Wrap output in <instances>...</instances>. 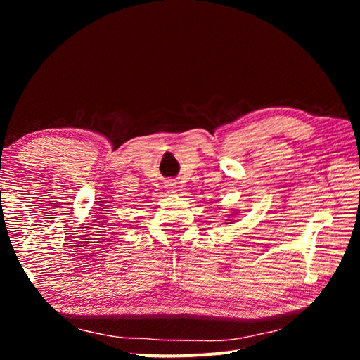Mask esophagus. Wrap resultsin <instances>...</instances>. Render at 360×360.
Listing matches in <instances>:
<instances>
[{
	"label": "esophagus",
	"mask_w": 360,
	"mask_h": 360,
	"mask_svg": "<svg viewBox=\"0 0 360 360\" xmlns=\"http://www.w3.org/2000/svg\"><path fill=\"white\" fill-rule=\"evenodd\" d=\"M167 188H168V192H170V193H174V192H176V182H173V181H168Z\"/></svg>",
	"instance_id": "34e87169"
}]
</instances>
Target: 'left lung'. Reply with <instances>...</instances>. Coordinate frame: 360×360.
<instances>
[{"mask_svg": "<svg viewBox=\"0 0 360 360\" xmlns=\"http://www.w3.org/2000/svg\"><path fill=\"white\" fill-rule=\"evenodd\" d=\"M227 221H229V219H227Z\"/></svg>", "mask_w": 360, "mask_h": 360, "instance_id": "obj_1", "label": "left lung"}]
</instances>
